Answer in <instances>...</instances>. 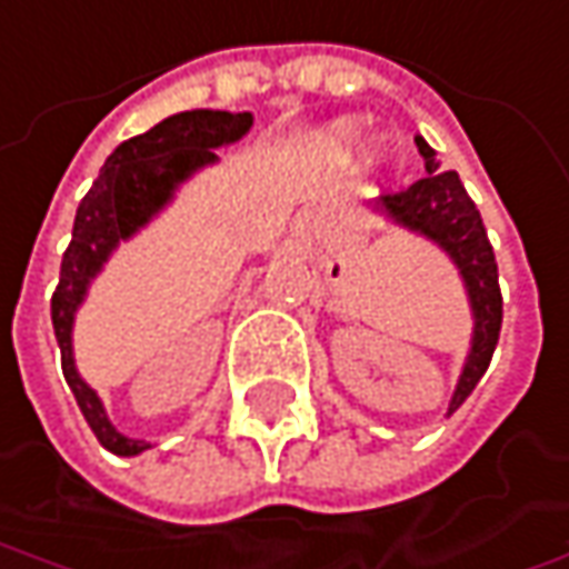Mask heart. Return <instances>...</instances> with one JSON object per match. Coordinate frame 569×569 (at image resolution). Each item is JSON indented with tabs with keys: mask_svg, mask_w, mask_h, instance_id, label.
<instances>
[{
	"mask_svg": "<svg viewBox=\"0 0 569 569\" xmlns=\"http://www.w3.org/2000/svg\"><path fill=\"white\" fill-rule=\"evenodd\" d=\"M360 131H363V121H360V118H341V121H335L331 128H326L319 140H322V147H326L331 156L347 159V156H353V150H357Z\"/></svg>",
	"mask_w": 569,
	"mask_h": 569,
	"instance_id": "heart-1",
	"label": "heart"
}]
</instances>
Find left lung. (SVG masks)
<instances>
[{
    "label": "left lung",
    "mask_w": 569,
    "mask_h": 569,
    "mask_svg": "<svg viewBox=\"0 0 569 569\" xmlns=\"http://www.w3.org/2000/svg\"><path fill=\"white\" fill-rule=\"evenodd\" d=\"M417 147L419 156L426 159L429 174L403 190L382 193L376 209L385 212L391 222L436 240L467 281L476 329H472V350L463 366V376H460L451 407H448V413H453L463 400L470 398L472 388L489 369L491 353L498 347V335H501L505 300H501L498 262H495V250L489 243V231H486L482 216L470 200L467 187L460 184L457 171L438 169L436 150L422 137H417Z\"/></svg>",
    "instance_id": "1"
}]
</instances>
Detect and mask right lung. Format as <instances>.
Here are the masks:
<instances>
[{
    "instance_id": "1",
    "label": "right lung",
    "mask_w": 569,
    "mask_h": 569,
    "mask_svg": "<svg viewBox=\"0 0 569 569\" xmlns=\"http://www.w3.org/2000/svg\"><path fill=\"white\" fill-rule=\"evenodd\" d=\"M250 124H253L250 112H212V109H193L166 118L147 133H137L131 140L118 143L78 206L71 243L64 250L59 284L52 293V329L62 350L64 382L74 391L80 413L90 422L99 445L118 457L147 451L150 445L116 432L97 391L78 376L71 357L74 310L87 293L90 278L102 269L118 240L131 238L137 228L150 222L169 203L174 187L197 169L216 162L219 159L216 150L240 140L250 131Z\"/></svg>"
}]
</instances>
